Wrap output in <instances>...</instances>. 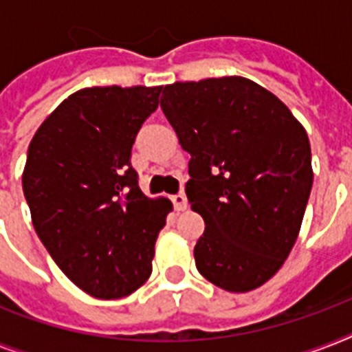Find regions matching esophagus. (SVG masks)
<instances>
[{"mask_svg": "<svg viewBox=\"0 0 352 352\" xmlns=\"http://www.w3.org/2000/svg\"><path fill=\"white\" fill-rule=\"evenodd\" d=\"M171 203H173V208L177 212H182V210H186L188 199L184 193H175V195H171Z\"/></svg>", "mask_w": 352, "mask_h": 352, "instance_id": "34e87169", "label": "esophagus"}]
</instances>
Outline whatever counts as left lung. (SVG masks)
<instances>
[{
  "label": "left lung",
  "mask_w": 352,
  "mask_h": 352,
  "mask_svg": "<svg viewBox=\"0 0 352 352\" xmlns=\"http://www.w3.org/2000/svg\"><path fill=\"white\" fill-rule=\"evenodd\" d=\"M160 107L192 155L186 195L206 225L197 270L228 292L261 287L300 234L312 188L307 131L278 96L241 76L166 85Z\"/></svg>",
  "instance_id": "obj_1"
}]
</instances>
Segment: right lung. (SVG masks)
Listing matches in <instances>:
<instances>
[{
    "label": "right lung",
    "instance_id": "right-lung-1",
    "mask_svg": "<svg viewBox=\"0 0 352 352\" xmlns=\"http://www.w3.org/2000/svg\"><path fill=\"white\" fill-rule=\"evenodd\" d=\"M162 87H87L65 98L30 140L23 193L47 252L100 300L129 296L151 274L171 210L138 188L131 148Z\"/></svg>",
    "mask_w": 352,
    "mask_h": 352
}]
</instances>
